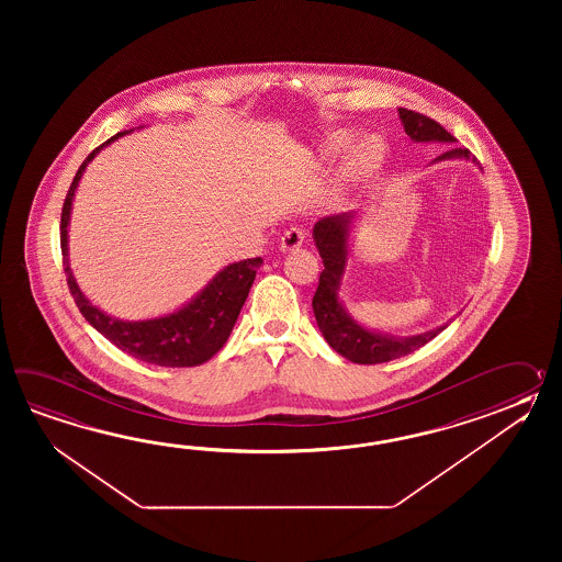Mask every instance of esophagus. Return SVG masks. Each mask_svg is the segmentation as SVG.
Here are the masks:
<instances>
[{"label":"esophagus","instance_id":"1","mask_svg":"<svg viewBox=\"0 0 562 562\" xmlns=\"http://www.w3.org/2000/svg\"><path fill=\"white\" fill-rule=\"evenodd\" d=\"M305 235H307L305 228L299 227V225L286 228L283 237H281V249L283 251H295L297 247H301V243L305 240Z\"/></svg>","mask_w":562,"mask_h":562}]
</instances>
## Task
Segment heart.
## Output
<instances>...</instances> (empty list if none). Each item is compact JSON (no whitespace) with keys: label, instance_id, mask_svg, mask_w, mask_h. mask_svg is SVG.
I'll list each match as a JSON object with an SVG mask.
<instances>
[{"label":"heart","instance_id":"b5f03b06","mask_svg":"<svg viewBox=\"0 0 562 562\" xmlns=\"http://www.w3.org/2000/svg\"><path fill=\"white\" fill-rule=\"evenodd\" d=\"M375 155H378V153H375V146H373V144H359V146L353 148L351 156H349L347 168H349L351 172H361V170L370 168Z\"/></svg>","mask_w":562,"mask_h":562}]
</instances>
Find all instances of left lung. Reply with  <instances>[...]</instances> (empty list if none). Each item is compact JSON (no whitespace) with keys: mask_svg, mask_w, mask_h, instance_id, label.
Segmentation results:
<instances>
[{"mask_svg":"<svg viewBox=\"0 0 562 562\" xmlns=\"http://www.w3.org/2000/svg\"><path fill=\"white\" fill-rule=\"evenodd\" d=\"M397 112L404 122V131L412 140H416V143H426V140L454 143V136L436 120L428 119L416 110H407V108H397ZM442 158H470V150L468 148H450L442 156H438V160H442ZM472 160H476V158L472 156ZM347 225H349V215H337L322 218L313 228V239L319 249L323 267H325L319 276L317 291L313 295V313H315L317 325L322 329L323 337L327 339V344L334 347L339 356H344L353 363L373 366V363L404 358L407 353L426 346L436 335L446 329V325H440L428 334L394 337V335L368 331L347 315L337 299L339 281L344 276L347 261Z\"/></svg>","mask_w":562,"mask_h":562,"instance_id":"1","label":"left lung"}]
</instances>
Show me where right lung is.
<instances>
[{
  "mask_svg": "<svg viewBox=\"0 0 562 562\" xmlns=\"http://www.w3.org/2000/svg\"><path fill=\"white\" fill-rule=\"evenodd\" d=\"M124 134H128V131L114 134L112 138H108L106 143L100 144L86 156L66 194L60 223V245L66 281L86 322L119 349L126 351L132 358L160 366V368H194L209 361L221 347L225 346L243 310V303L249 295L257 267L263 263V259L255 257V259L228 265L209 285L204 286L196 297L192 299L189 305H184L177 313H170L167 317L146 319V322H120L95 310L76 285L70 265H68V221L72 211L74 192L85 172L86 165L98 155L102 146H106Z\"/></svg>",
  "mask_w": 562,
  "mask_h": 562,
  "instance_id": "right-lung-1",
  "label": "right lung"
}]
</instances>
